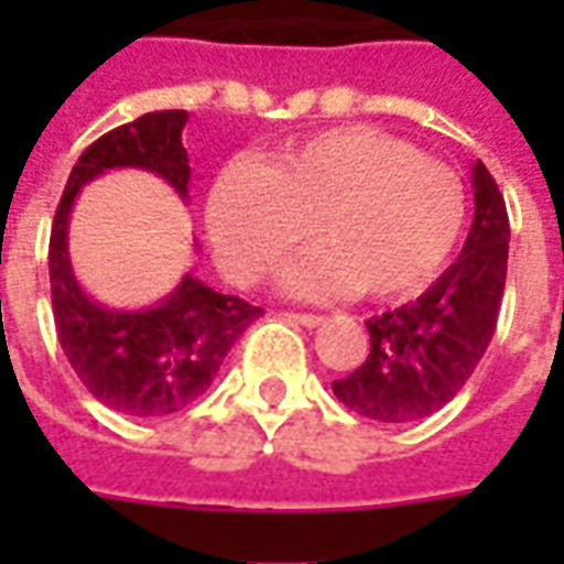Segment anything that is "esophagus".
<instances>
[{
    "label": "esophagus",
    "mask_w": 564,
    "mask_h": 564,
    "mask_svg": "<svg viewBox=\"0 0 564 564\" xmlns=\"http://www.w3.org/2000/svg\"><path fill=\"white\" fill-rule=\"evenodd\" d=\"M283 319H286V323H295V326H307V329H314V326H319V323H323V317H319V314H295V311H286V314H283Z\"/></svg>",
    "instance_id": "obj_1"
}]
</instances>
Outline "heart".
<instances>
[{
	"mask_svg": "<svg viewBox=\"0 0 564 564\" xmlns=\"http://www.w3.org/2000/svg\"><path fill=\"white\" fill-rule=\"evenodd\" d=\"M465 186L444 162L378 129H332L269 162H235L208 198L223 271L259 283L314 238L323 253L286 271L299 295L420 293L447 265L465 226Z\"/></svg>",
	"mask_w": 564,
	"mask_h": 564,
	"instance_id": "1",
	"label": "heart"
}]
</instances>
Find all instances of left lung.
Wrapping results in <instances>:
<instances>
[{
    "label": "left lung",
    "instance_id": "obj_1",
    "mask_svg": "<svg viewBox=\"0 0 564 564\" xmlns=\"http://www.w3.org/2000/svg\"><path fill=\"white\" fill-rule=\"evenodd\" d=\"M508 241L505 198L477 160L474 223L459 259L416 302L368 319L366 362L335 380L332 392L378 423H414L453 402L496 335Z\"/></svg>",
    "mask_w": 564,
    "mask_h": 564
}]
</instances>
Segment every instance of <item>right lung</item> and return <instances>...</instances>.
Returning a JSON list of instances; mask_svg holds the SVG:
<instances>
[{
	"label": "right lung",
	"instance_id": "obj_1",
	"mask_svg": "<svg viewBox=\"0 0 564 564\" xmlns=\"http://www.w3.org/2000/svg\"><path fill=\"white\" fill-rule=\"evenodd\" d=\"M186 111H153L105 132L68 174L51 229V299L56 338L80 383L105 408L139 420L177 414L208 390L223 359L262 307L210 290L193 274L165 302L144 311L102 307L84 293L68 262V214L78 189L108 169H144L186 198Z\"/></svg>",
	"mask_w": 564,
	"mask_h": 564
}]
</instances>
